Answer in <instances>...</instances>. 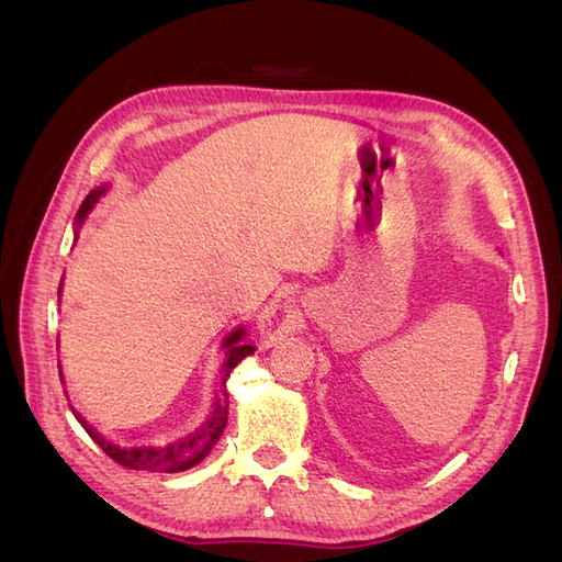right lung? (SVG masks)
Here are the masks:
<instances>
[{
    "instance_id": "add662e5",
    "label": "right lung",
    "mask_w": 562,
    "mask_h": 562,
    "mask_svg": "<svg viewBox=\"0 0 562 562\" xmlns=\"http://www.w3.org/2000/svg\"><path fill=\"white\" fill-rule=\"evenodd\" d=\"M100 194H105V187L93 190L87 199H83L79 215H77L79 223L95 206V201H98ZM58 293H60V288H58ZM244 335H246L244 328H236L225 339L223 347L227 351V361L223 366V384H220V394L215 396V403H213V411H211L209 419L203 422L196 431L176 440V443H171V446H140V448L116 446V443H110V440L100 436L98 431H93L89 424L83 422V417H79L75 411L72 413L79 419L81 427L87 429V434L95 440L98 448L103 450L108 457H112L116 464H122V467L133 469V471H151V473H178V471L192 469L213 450V446L217 443L220 436H223V431H225L227 413H229V394H227V386H225L227 378H229V372L246 359V356L252 353V347L241 342Z\"/></svg>"
}]
</instances>
